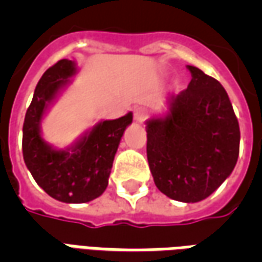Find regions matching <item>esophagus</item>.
Returning <instances> with one entry per match:
<instances>
[{"mask_svg": "<svg viewBox=\"0 0 262 262\" xmlns=\"http://www.w3.org/2000/svg\"><path fill=\"white\" fill-rule=\"evenodd\" d=\"M133 116H135V120H136V122H144L146 118H147V114H146V111L143 108H135V111H133Z\"/></svg>", "mask_w": 262, "mask_h": 262, "instance_id": "34e87169", "label": "esophagus"}]
</instances>
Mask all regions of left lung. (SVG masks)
<instances>
[{"mask_svg": "<svg viewBox=\"0 0 262 262\" xmlns=\"http://www.w3.org/2000/svg\"><path fill=\"white\" fill-rule=\"evenodd\" d=\"M191 82L167 98V114L146 120L148 167L154 184L174 201L199 202L236 167L240 127L219 81L187 66Z\"/></svg>", "mask_w": 262, "mask_h": 262, "instance_id": "obj_1", "label": "left lung"}]
</instances>
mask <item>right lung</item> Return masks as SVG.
Here are the masks:
<instances>
[{"label": "right lung", "mask_w": 262, "mask_h": 262, "mask_svg": "<svg viewBox=\"0 0 262 262\" xmlns=\"http://www.w3.org/2000/svg\"><path fill=\"white\" fill-rule=\"evenodd\" d=\"M77 70L75 61L63 59L45 71L22 130V153L33 180L48 195L66 203H85L102 195L120 139L133 120L132 112L118 119L101 120L66 148L46 142L42 136L43 118L71 84Z\"/></svg>", "instance_id": "1"}]
</instances>
